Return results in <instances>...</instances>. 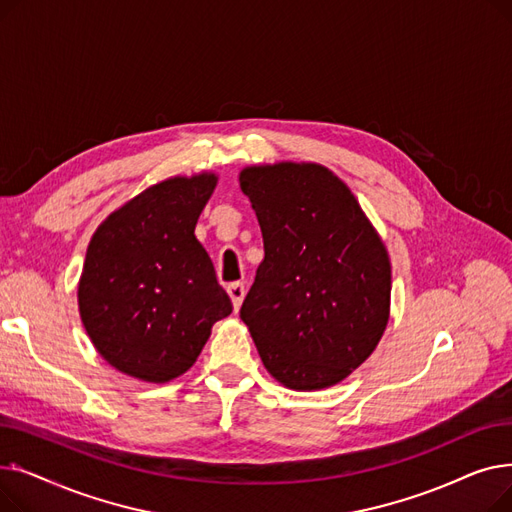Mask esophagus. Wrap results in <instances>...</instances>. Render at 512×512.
<instances>
[{
    "instance_id": "esophagus-1",
    "label": "esophagus",
    "mask_w": 512,
    "mask_h": 512,
    "mask_svg": "<svg viewBox=\"0 0 512 512\" xmlns=\"http://www.w3.org/2000/svg\"><path fill=\"white\" fill-rule=\"evenodd\" d=\"M228 297H230V301H232V307H234V311H238L240 309V303H242V299H245V284L242 282H232V284H228Z\"/></svg>"
}]
</instances>
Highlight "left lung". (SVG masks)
I'll use <instances>...</instances> for the list:
<instances>
[{
	"mask_svg": "<svg viewBox=\"0 0 512 512\" xmlns=\"http://www.w3.org/2000/svg\"><path fill=\"white\" fill-rule=\"evenodd\" d=\"M238 182L265 251L240 319L265 369L299 392L340 384L388 326L392 267L384 240L326 166H249Z\"/></svg>",
	"mask_w": 512,
	"mask_h": 512,
	"instance_id": "8db88e82",
	"label": "left lung"
}]
</instances>
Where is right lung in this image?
<instances>
[{
	"mask_svg": "<svg viewBox=\"0 0 512 512\" xmlns=\"http://www.w3.org/2000/svg\"><path fill=\"white\" fill-rule=\"evenodd\" d=\"M215 184L213 172L161 180L107 215L89 242L80 319L97 353L130 378H178L232 313L195 236Z\"/></svg>",
	"mask_w": 512,
	"mask_h": 512,
	"instance_id": "add662e5",
	"label": "right lung"
}]
</instances>
